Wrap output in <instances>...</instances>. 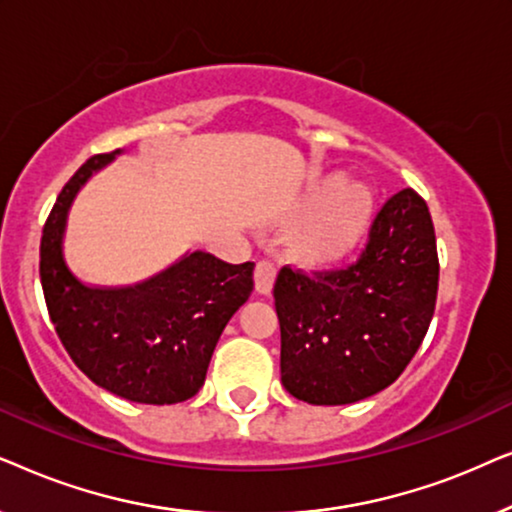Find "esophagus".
I'll return each instance as SVG.
<instances>
[{"instance_id":"obj_1","label":"esophagus","mask_w":512,"mask_h":512,"mask_svg":"<svg viewBox=\"0 0 512 512\" xmlns=\"http://www.w3.org/2000/svg\"><path fill=\"white\" fill-rule=\"evenodd\" d=\"M275 277H277V270L270 261H258L256 263L254 282H256V291L261 293V296H270L272 286H275Z\"/></svg>"}]
</instances>
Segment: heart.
<instances>
[{
    "label": "heart",
    "instance_id": "b5f03b06",
    "mask_svg": "<svg viewBox=\"0 0 512 512\" xmlns=\"http://www.w3.org/2000/svg\"><path fill=\"white\" fill-rule=\"evenodd\" d=\"M291 216L298 219L284 233V256L303 270H333L366 240L375 219V193L359 179L326 174L300 193Z\"/></svg>",
    "mask_w": 512,
    "mask_h": 512
}]
</instances>
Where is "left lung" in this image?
Masks as SVG:
<instances>
[{"mask_svg":"<svg viewBox=\"0 0 512 512\" xmlns=\"http://www.w3.org/2000/svg\"><path fill=\"white\" fill-rule=\"evenodd\" d=\"M436 293L429 207L403 188L384 202L366 251L347 270L317 277L279 270L284 389L312 405H349L380 394L422 345Z\"/></svg>","mask_w":512,"mask_h":512,"instance_id":"obj_1","label":"left lung"}]
</instances>
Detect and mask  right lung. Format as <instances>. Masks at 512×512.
I'll return each instance as SVG.
<instances>
[{
    "label": "right lung",
    "instance_id": "add662e5",
    "mask_svg": "<svg viewBox=\"0 0 512 512\" xmlns=\"http://www.w3.org/2000/svg\"><path fill=\"white\" fill-rule=\"evenodd\" d=\"M123 149L88 158L62 188L41 237V286L55 331L97 387L132 403L172 405L205 384L214 347L254 291V263L207 251L132 286H88L65 258L67 216L86 181Z\"/></svg>",
    "mask_w": 512,
    "mask_h": 512
}]
</instances>
